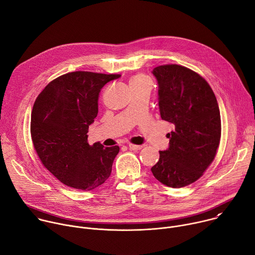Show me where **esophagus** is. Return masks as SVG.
<instances>
[{
  "mask_svg": "<svg viewBox=\"0 0 255 255\" xmlns=\"http://www.w3.org/2000/svg\"><path fill=\"white\" fill-rule=\"evenodd\" d=\"M128 146L131 150H140L143 147L142 145H135V144H131V143L128 145Z\"/></svg>",
  "mask_w": 255,
  "mask_h": 255,
  "instance_id": "esophagus-1",
  "label": "esophagus"
}]
</instances>
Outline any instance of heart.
I'll list each match as a JSON object with an SVG mask.
<instances>
[{
  "label": "heart",
  "instance_id": "1",
  "mask_svg": "<svg viewBox=\"0 0 255 255\" xmlns=\"http://www.w3.org/2000/svg\"><path fill=\"white\" fill-rule=\"evenodd\" d=\"M149 83V80L145 77L144 75H136L133 78H131L130 80V87L131 86H137V85H143V84H146Z\"/></svg>",
  "mask_w": 255,
  "mask_h": 255
}]
</instances>
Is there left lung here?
Wrapping results in <instances>:
<instances>
[{
    "instance_id": "left-lung-1",
    "label": "left lung",
    "mask_w": 255,
    "mask_h": 255,
    "mask_svg": "<svg viewBox=\"0 0 255 255\" xmlns=\"http://www.w3.org/2000/svg\"><path fill=\"white\" fill-rule=\"evenodd\" d=\"M158 84L161 119L172 123L169 146L151 167L154 177L170 188L199 179L214 160L221 138V117L215 94L196 71L178 64L152 70Z\"/></svg>"
}]
</instances>
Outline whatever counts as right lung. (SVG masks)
<instances>
[{
	"mask_svg": "<svg viewBox=\"0 0 255 255\" xmlns=\"http://www.w3.org/2000/svg\"><path fill=\"white\" fill-rule=\"evenodd\" d=\"M121 75L74 71L50 82L36 99L31 137L42 164L63 185L92 191L110 176L119 146L88 143L102 88Z\"/></svg>",
	"mask_w": 255,
	"mask_h": 255,
	"instance_id": "1",
	"label": "right lung"
}]
</instances>
